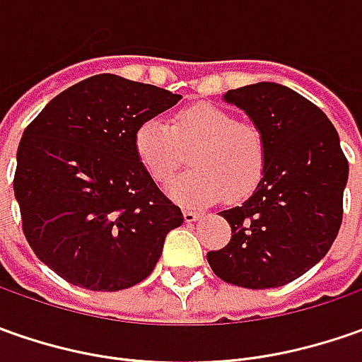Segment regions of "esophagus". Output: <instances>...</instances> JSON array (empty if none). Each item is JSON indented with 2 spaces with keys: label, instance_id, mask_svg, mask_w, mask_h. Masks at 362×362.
<instances>
[{
  "label": "esophagus",
  "instance_id": "esophagus-1",
  "mask_svg": "<svg viewBox=\"0 0 362 362\" xmlns=\"http://www.w3.org/2000/svg\"><path fill=\"white\" fill-rule=\"evenodd\" d=\"M202 217V214L199 211H191V209H185L183 211V219L187 221V223H193V221H197Z\"/></svg>",
  "mask_w": 362,
  "mask_h": 362
}]
</instances>
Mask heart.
Returning <instances> with one entry per match:
<instances>
[{
    "instance_id": "1",
    "label": "heart",
    "mask_w": 362,
    "mask_h": 362,
    "mask_svg": "<svg viewBox=\"0 0 362 362\" xmlns=\"http://www.w3.org/2000/svg\"><path fill=\"white\" fill-rule=\"evenodd\" d=\"M187 148L191 169L169 185L171 197L183 205H209L221 197L242 202L266 175L268 145L262 129L216 105L187 106L171 127L146 119L134 131L136 159L160 185L173 177Z\"/></svg>"
}]
</instances>
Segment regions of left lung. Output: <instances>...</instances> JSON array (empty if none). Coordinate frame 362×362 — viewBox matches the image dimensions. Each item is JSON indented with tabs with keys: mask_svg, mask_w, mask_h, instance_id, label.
Masks as SVG:
<instances>
[{
	"mask_svg": "<svg viewBox=\"0 0 362 362\" xmlns=\"http://www.w3.org/2000/svg\"><path fill=\"white\" fill-rule=\"evenodd\" d=\"M266 136L268 167L254 195L221 211L231 240L207 252L223 282L252 290L278 288L327 256L342 223L349 160L327 115L298 92L257 82L226 92Z\"/></svg>",
	"mask_w": 362,
	"mask_h": 362,
	"instance_id": "left-lung-1",
	"label": "left lung"
}]
</instances>
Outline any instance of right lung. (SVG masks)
I'll use <instances>...</instances> for the list:
<instances>
[{
	"label": "right lung",
	"instance_id": "right-lung-1",
	"mask_svg": "<svg viewBox=\"0 0 362 362\" xmlns=\"http://www.w3.org/2000/svg\"><path fill=\"white\" fill-rule=\"evenodd\" d=\"M181 94L96 74L52 98L23 131L13 193L34 254L70 284L143 282L183 214L136 159L134 131Z\"/></svg>",
	"mask_w": 362,
	"mask_h": 362
}]
</instances>
